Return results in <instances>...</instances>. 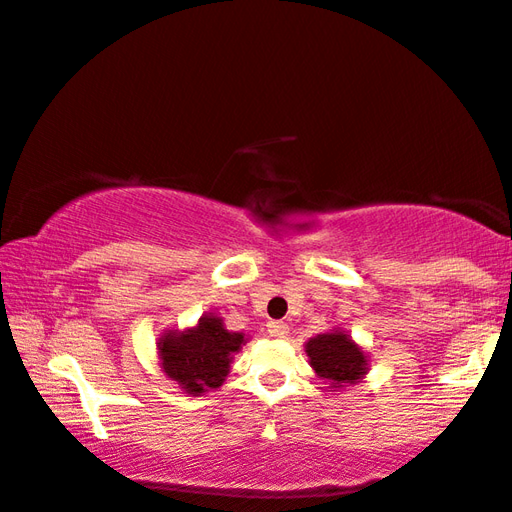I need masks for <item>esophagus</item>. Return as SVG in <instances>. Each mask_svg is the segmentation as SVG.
Masks as SVG:
<instances>
[{
  "instance_id": "1",
  "label": "esophagus",
  "mask_w": 512,
  "mask_h": 512,
  "mask_svg": "<svg viewBox=\"0 0 512 512\" xmlns=\"http://www.w3.org/2000/svg\"><path fill=\"white\" fill-rule=\"evenodd\" d=\"M269 335L273 339H285L289 335V326L285 321H271L269 323Z\"/></svg>"
}]
</instances>
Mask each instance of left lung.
Wrapping results in <instances>:
<instances>
[{
    "mask_svg": "<svg viewBox=\"0 0 512 512\" xmlns=\"http://www.w3.org/2000/svg\"><path fill=\"white\" fill-rule=\"evenodd\" d=\"M305 353L330 392H342L346 387L362 383L369 373V355L342 328H332L305 342Z\"/></svg>",
    "mask_w": 512,
    "mask_h": 512,
    "instance_id": "8db88e82",
    "label": "left lung"
}]
</instances>
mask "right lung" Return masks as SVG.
<instances>
[{
  "instance_id": "add662e5",
  "label": "right lung",
  "mask_w": 512,
  "mask_h": 512,
  "mask_svg": "<svg viewBox=\"0 0 512 512\" xmlns=\"http://www.w3.org/2000/svg\"><path fill=\"white\" fill-rule=\"evenodd\" d=\"M243 332L225 328L223 316L202 314L196 326L164 330L157 339L159 367L189 396H202L225 383L234 355L246 344Z\"/></svg>"
}]
</instances>
